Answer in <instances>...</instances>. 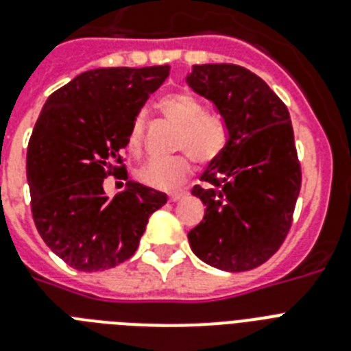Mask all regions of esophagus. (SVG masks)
Here are the masks:
<instances>
[{"instance_id":"esophagus-1","label":"esophagus","mask_w":351,"mask_h":351,"mask_svg":"<svg viewBox=\"0 0 351 351\" xmlns=\"http://www.w3.org/2000/svg\"><path fill=\"white\" fill-rule=\"evenodd\" d=\"M184 195H186V193H184V191L171 193V195H169V200H171V202H176V200H180V198L184 197Z\"/></svg>"}]
</instances>
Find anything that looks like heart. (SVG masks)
Returning <instances> with one entry per match:
<instances>
[{
  "label": "heart",
  "instance_id": "obj_1",
  "mask_svg": "<svg viewBox=\"0 0 351 351\" xmlns=\"http://www.w3.org/2000/svg\"><path fill=\"white\" fill-rule=\"evenodd\" d=\"M162 117L176 125L173 147L187 153L176 154L173 158L149 160L138 169V180L154 189H175L184 184L191 173V157L200 164H211L228 147V127L217 114L206 112V106L197 96L189 93H171L158 104ZM145 136V120L136 117L132 120L127 149L132 154H140Z\"/></svg>",
  "mask_w": 351,
  "mask_h": 351
}]
</instances>
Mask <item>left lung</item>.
Listing matches in <instances>:
<instances>
[{
	"label": "left lung",
	"mask_w": 351,
	"mask_h": 351,
	"mask_svg": "<svg viewBox=\"0 0 351 351\" xmlns=\"http://www.w3.org/2000/svg\"><path fill=\"white\" fill-rule=\"evenodd\" d=\"M187 84L228 127V147L191 195L206 206L187 233L193 253L224 271L261 266L282 245L300 191V164L288 107L255 73L233 63L193 65Z\"/></svg>",
	"instance_id": "1"
}]
</instances>
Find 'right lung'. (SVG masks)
Masks as SVG:
<instances>
[{"instance_id":"obj_1","label":"right lung","mask_w":351,"mask_h":351,"mask_svg":"<svg viewBox=\"0 0 351 351\" xmlns=\"http://www.w3.org/2000/svg\"><path fill=\"white\" fill-rule=\"evenodd\" d=\"M169 76V65L78 74L47 98L27 147L36 230L78 271H104L134 255L149 217L167 195L128 180L112 201L109 174L127 180L121 151L132 120Z\"/></svg>"}]
</instances>
